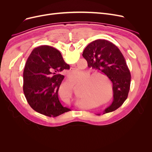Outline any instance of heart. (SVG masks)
Masks as SVG:
<instances>
[{
  "label": "heart",
  "instance_id": "1",
  "mask_svg": "<svg viewBox=\"0 0 152 152\" xmlns=\"http://www.w3.org/2000/svg\"><path fill=\"white\" fill-rule=\"evenodd\" d=\"M83 73V71L75 70L69 73L68 76L72 81L77 82ZM87 84L88 85L87 89L82 91L80 94L82 96L80 100L83 101L85 98H87L92 100L94 103H98L96 107H100L101 105L104 104V101H102V102H99L101 100H104L108 95L107 91L105 89L103 80L100 78L95 77L93 80H89L87 82Z\"/></svg>",
  "mask_w": 152,
  "mask_h": 152
}]
</instances>
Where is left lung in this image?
Segmentation results:
<instances>
[{
	"label": "left lung",
	"mask_w": 152,
	"mask_h": 152,
	"mask_svg": "<svg viewBox=\"0 0 152 152\" xmlns=\"http://www.w3.org/2000/svg\"><path fill=\"white\" fill-rule=\"evenodd\" d=\"M82 56L89 67L104 73L112 81L113 102L104 110L103 114L115 111L125 102L130 89L131 73L125 58L115 45L102 39L88 44Z\"/></svg>",
	"instance_id": "left-lung-1"
}]
</instances>
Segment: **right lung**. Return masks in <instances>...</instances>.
Listing matches in <instances>:
<instances>
[{"label":"right lung","instance_id":"1","mask_svg":"<svg viewBox=\"0 0 152 152\" xmlns=\"http://www.w3.org/2000/svg\"><path fill=\"white\" fill-rule=\"evenodd\" d=\"M70 69L58 50L48 45L35 48L26 62L23 72V92L31 108L45 116L55 117L70 111L58 98L64 75Z\"/></svg>","mask_w":152,"mask_h":152}]
</instances>
